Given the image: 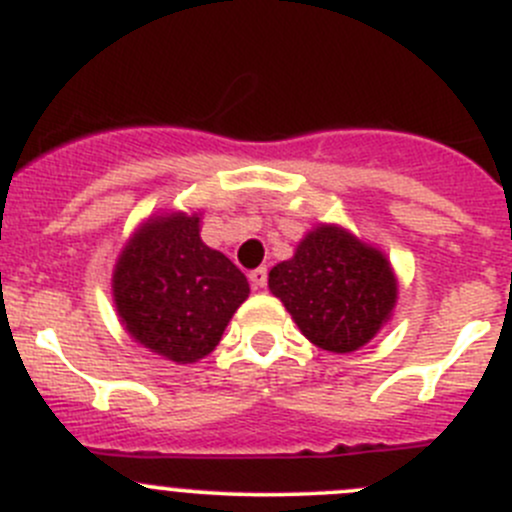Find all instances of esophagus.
<instances>
[{"instance_id": "1", "label": "esophagus", "mask_w": 512, "mask_h": 512, "mask_svg": "<svg viewBox=\"0 0 512 512\" xmlns=\"http://www.w3.org/2000/svg\"><path fill=\"white\" fill-rule=\"evenodd\" d=\"M250 282L255 289H262L267 285V267H257V270L250 272Z\"/></svg>"}]
</instances>
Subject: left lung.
I'll return each instance as SVG.
<instances>
[{
	"label": "left lung",
	"instance_id": "left-lung-1",
	"mask_svg": "<svg viewBox=\"0 0 512 512\" xmlns=\"http://www.w3.org/2000/svg\"><path fill=\"white\" fill-rule=\"evenodd\" d=\"M270 289L309 342L337 354L364 347L396 302L386 257L329 225L309 232L292 260L272 267Z\"/></svg>",
	"mask_w": 512,
	"mask_h": 512
}]
</instances>
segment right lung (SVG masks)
<instances>
[{"label":"right lung","mask_w":512,"mask_h":512,"mask_svg":"<svg viewBox=\"0 0 512 512\" xmlns=\"http://www.w3.org/2000/svg\"><path fill=\"white\" fill-rule=\"evenodd\" d=\"M198 223L183 213L151 220L113 272V299L131 337L178 364L213 352L250 294L247 277L200 240Z\"/></svg>","instance_id":"1"}]
</instances>
